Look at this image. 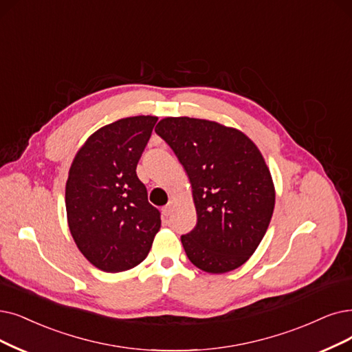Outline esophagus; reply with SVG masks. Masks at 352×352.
<instances>
[{
  "mask_svg": "<svg viewBox=\"0 0 352 352\" xmlns=\"http://www.w3.org/2000/svg\"><path fill=\"white\" fill-rule=\"evenodd\" d=\"M172 210H173V202H168V204L163 208V215L168 217V215L172 214Z\"/></svg>",
  "mask_w": 352,
  "mask_h": 352,
  "instance_id": "obj_1",
  "label": "esophagus"
}]
</instances>
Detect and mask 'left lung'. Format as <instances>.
<instances>
[{
  "instance_id": "1",
  "label": "left lung",
  "mask_w": 352,
  "mask_h": 352,
  "mask_svg": "<svg viewBox=\"0 0 352 352\" xmlns=\"http://www.w3.org/2000/svg\"><path fill=\"white\" fill-rule=\"evenodd\" d=\"M156 133L172 147L192 186L198 222L182 244L198 269L222 274L257 250L273 217L276 189L261 151L217 121L166 117Z\"/></svg>"
}]
</instances>
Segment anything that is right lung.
I'll use <instances>...</instances> for the list:
<instances>
[{
	"instance_id": "1",
	"label": "right lung",
	"mask_w": 352,
	"mask_h": 352,
	"mask_svg": "<svg viewBox=\"0 0 352 352\" xmlns=\"http://www.w3.org/2000/svg\"><path fill=\"white\" fill-rule=\"evenodd\" d=\"M157 117H127L92 133L75 154L65 190L66 217L79 251L107 273L142 263L160 231L159 210L135 168Z\"/></svg>"
}]
</instances>
